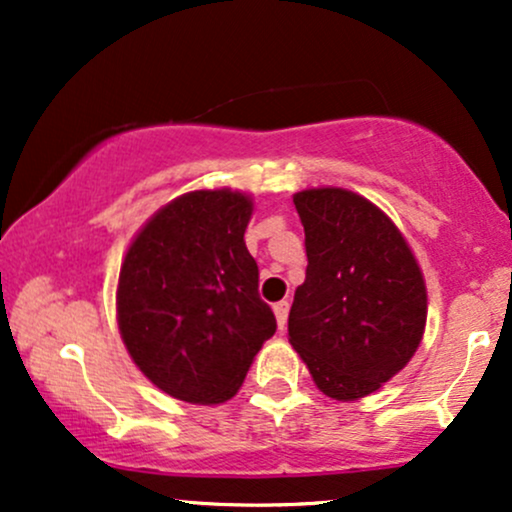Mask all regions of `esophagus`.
Listing matches in <instances>:
<instances>
[{
    "label": "esophagus",
    "mask_w": 512,
    "mask_h": 512,
    "mask_svg": "<svg viewBox=\"0 0 512 512\" xmlns=\"http://www.w3.org/2000/svg\"><path fill=\"white\" fill-rule=\"evenodd\" d=\"M289 308H291L289 301H279L274 305V315H276V325H279V330H284L286 327V320H289Z\"/></svg>",
    "instance_id": "esophagus-1"
}]
</instances>
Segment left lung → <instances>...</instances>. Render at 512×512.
<instances>
[{"instance_id":"left-lung-1","label":"left lung","mask_w":512,"mask_h":512,"mask_svg":"<svg viewBox=\"0 0 512 512\" xmlns=\"http://www.w3.org/2000/svg\"><path fill=\"white\" fill-rule=\"evenodd\" d=\"M308 269L289 313V342L327 397L354 402L399 373L426 327V284L407 240L356 192L293 195Z\"/></svg>"}]
</instances>
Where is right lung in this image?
Returning <instances> with one entry per match:
<instances>
[{
	"label": "right lung",
	"instance_id": "right-lung-1",
	"mask_svg": "<svg viewBox=\"0 0 512 512\" xmlns=\"http://www.w3.org/2000/svg\"><path fill=\"white\" fill-rule=\"evenodd\" d=\"M250 216L243 192H187L146 221L122 262V342L146 378L182 402L231 399L276 332L245 248Z\"/></svg>",
	"mask_w": 512,
	"mask_h": 512
}]
</instances>
